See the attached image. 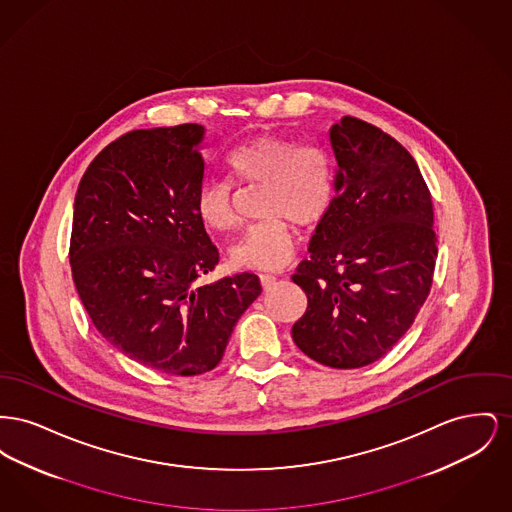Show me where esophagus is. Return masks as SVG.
Listing matches in <instances>:
<instances>
[{
  "label": "esophagus",
  "instance_id": "esophagus-1",
  "mask_svg": "<svg viewBox=\"0 0 512 512\" xmlns=\"http://www.w3.org/2000/svg\"><path fill=\"white\" fill-rule=\"evenodd\" d=\"M259 278H261V286L265 288V290H268L270 286H274V282H276V274H268V272H265V274H259Z\"/></svg>",
  "mask_w": 512,
  "mask_h": 512
}]
</instances>
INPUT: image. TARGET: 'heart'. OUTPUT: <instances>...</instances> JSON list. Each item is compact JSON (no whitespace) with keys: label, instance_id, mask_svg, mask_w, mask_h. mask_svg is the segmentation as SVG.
Listing matches in <instances>:
<instances>
[{"label":"heart","instance_id":"heart-1","mask_svg":"<svg viewBox=\"0 0 512 512\" xmlns=\"http://www.w3.org/2000/svg\"><path fill=\"white\" fill-rule=\"evenodd\" d=\"M226 172L238 184L265 182V219L251 224L230 249V259L238 267H284L295 249L292 222L299 228L315 226L328 215L336 197L330 157L318 147L299 146L280 136H259L236 147L226 157ZM194 209L199 222L213 232H228L238 222L232 186L224 180L203 182Z\"/></svg>","mask_w":512,"mask_h":512}]
</instances>
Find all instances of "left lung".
<instances>
[{"instance_id":"8db88e82","label":"left lung","mask_w":512,"mask_h":512,"mask_svg":"<svg viewBox=\"0 0 512 512\" xmlns=\"http://www.w3.org/2000/svg\"><path fill=\"white\" fill-rule=\"evenodd\" d=\"M336 197L292 280L307 311L295 345L320 365L382 359L424 305L438 257L434 209L411 153L390 134L343 117L330 128Z\"/></svg>"}]
</instances>
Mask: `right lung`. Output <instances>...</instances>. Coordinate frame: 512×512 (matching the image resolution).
I'll use <instances>...</instances> for the list:
<instances>
[{
    "label": "right lung",
    "instance_id": "right-lung-1",
    "mask_svg": "<svg viewBox=\"0 0 512 512\" xmlns=\"http://www.w3.org/2000/svg\"><path fill=\"white\" fill-rule=\"evenodd\" d=\"M201 124L134 130L105 147L74 197V286L99 334L128 359L195 376L219 365L261 295L251 272L197 280L219 263L194 201L205 178Z\"/></svg>",
    "mask_w": 512,
    "mask_h": 512
}]
</instances>
